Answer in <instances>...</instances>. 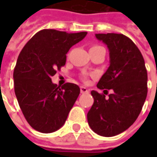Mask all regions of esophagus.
I'll use <instances>...</instances> for the list:
<instances>
[{
	"instance_id": "1",
	"label": "esophagus",
	"mask_w": 157,
	"mask_h": 157,
	"mask_svg": "<svg viewBox=\"0 0 157 157\" xmlns=\"http://www.w3.org/2000/svg\"><path fill=\"white\" fill-rule=\"evenodd\" d=\"M80 92H81V94H87L89 93V90L85 86H80Z\"/></svg>"
}]
</instances>
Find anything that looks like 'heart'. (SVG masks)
I'll return each mask as SVG.
<instances>
[{
	"label": "heart",
	"mask_w": 157,
	"mask_h": 157,
	"mask_svg": "<svg viewBox=\"0 0 157 157\" xmlns=\"http://www.w3.org/2000/svg\"><path fill=\"white\" fill-rule=\"evenodd\" d=\"M94 47H98V46H94ZM83 78H84V79H86V76H85V77H84Z\"/></svg>",
	"instance_id": "obj_1"
}]
</instances>
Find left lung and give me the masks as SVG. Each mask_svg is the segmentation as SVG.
Returning <instances> with one entry per match:
<instances>
[{
    "instance_id": "8db88e82",
    "label": "left lung",
    "mask_w": 157,
    "mask_h": 157,
    "mask_svg": "<svg viewBox=\"0 0 157 157\" xmlns=\"http://www.w3.org/2000/svg\"><path fill=\"white\" fill-rule=\"evenodd\" d=\"M95 36L107 45L110 57V65L97 87L112 89L113 93L106 97L91 92L94 102L87 121L96 134L111 137L128 129L139 116L148 94V74L142 53L128 36L115 33Z\"/></svg>"
}]
</instances>
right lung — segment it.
Wrapping results in <instances>:
<instances>
[{
    "instance_id": "obj_1",
    "label": "right lung",
    "mask_w": 157,
    "mask_h": 157,
    "mask_svg": "<svg viewBox=\"0 0 157 157\" xmlns=\"http://www.w3.org/2000/svg\"><path fill=\"white\" fill-rule=\"evenodd\" d=\"M86 34L43 29L20 52L13 74L15 94L26 121L35 130L52 133L65 122L80 89L72 83L57 86L52 77L65 64L71 47Z\"/></svg>"
}]
</instances>
